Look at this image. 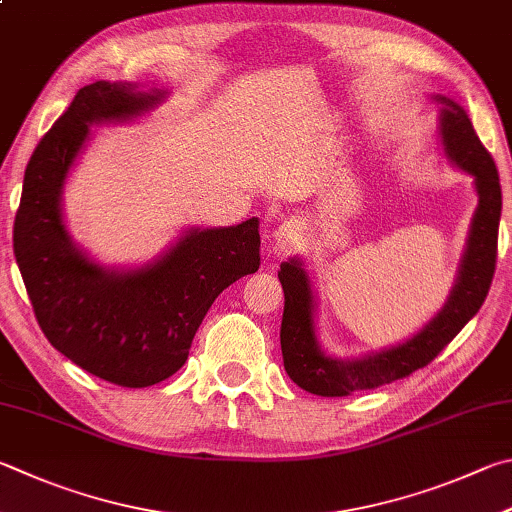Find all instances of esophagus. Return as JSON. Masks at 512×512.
<instances>
[{"label":"esophagus","instance_id":"esophagus-1","mask_svg":"<svg viewBox=\"0 0 512 512\" xmlns=\"http://www.w3.org/2000/svg\"><path fill=\"white\" fill-rule=\"evenodd\" d=\"M275 246L280 250H293L302 244L304 239V230L297 221H286L280 228L275 230Z\"/></svg>","mask_w":512,"mask_h":512}]
</instances>
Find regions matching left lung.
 Listing matches in <instances>:
<instances>
[{"label":"left lung","mask_w":512,"mask_h":512,"mask_svg":"<svg viewBox=\"0 0 512 512\" xmlns=\"http://www.w3.org/2000/svg\"><path fill=\"white\" fill-rule=\"evenodd\" d=\"M441 105L439 134L452 165L475 179L477 210L463 250L457 282L448 302L412 338L360 358H331L315 333V293L300 257L280 266L284 288L282 356L284 369L297 387L318 396H349L414 374L448 347V342L475 318L490 291L497 264V235L501 217V185L495 161L481 145L466 109L452 98L432 96Z\"/></svg>","instance_id":"left-lung-1"}]
</instances>
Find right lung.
<instances>
[{"label":"right lung","mask_w":512,"mask_h":512,"mask_svg":"<svg viewBox=\"0 0 512 512\" xmlns=\"http://www.w3.org/2000/svg\"><path fill=\"white\" fill-rule=\"evenodd\" d=\"M167 91L98 80L82 87L35 147L24 172L13 250L46 340L89 374L120 387H150L188 360L217 295L259 268V219L190 228L138 268H107L69 235L62 192L91 125L127 123Z\"/></svg>","instance_id":"right-lung-1"}]
</instances>
